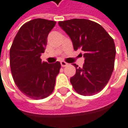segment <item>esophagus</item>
Masks as SVG:
<instances>
[{"mask_svg":"<svg viewBox=\"0 0 128 128\" xmlns=\"http://www.w3.org/2000/svg\"><path fill=\"white\" fill-rule=\"evenodd\" d=\"M60 63H61L62 66H63V67H64V66H66L68 64L67 63H66V62H65L64 61H61V62H60Z\"/></svg>","mask_w":128,"mask_h":128,"instance_id":"1","label":"esophagus"}]
</instances>
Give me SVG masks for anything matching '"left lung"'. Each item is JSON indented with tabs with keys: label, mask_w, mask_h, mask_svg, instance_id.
I'll return each instance as SVG.
<instances>
[{
	"label": "left lung",
	"mask_w": 128,
	"mask_h": 128,
	"mask_svg": "<svg viewBox=\"0 0 128 128\" xmlns=\"http://www.w3.org/2000/svg\"><path fill=\"white\" fill-rule=\"evenodd\" d=\"M58 24L71 38L74 50L84 52L83 67L74 64L76 74L70 78L74 89L82 96L98 94L113 72L116 53L113 39L101 25L91 20L72 19Z\"/></svg>",
	"instance_id": "1"
}]
</instances>
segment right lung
Here are the masks:
<instances>
[{"label": "right lung", "instance_id": "1", "mask_svg": "<svg viewBox=\"0 0 128 128\" xmlns=\"http://www.w3.org/2000/svg\"><path fill=\"white\" fill-rule=\"evenodd\" d=\"M56 22L34 19L18 30L10 50V64L16 86L28 97L42 99L53 92L56 77L60 73L59 62L48 64L42 62L47 36Z\"/></svg>", "mask_w": 128, "mask_h": 128}]
</instances>
